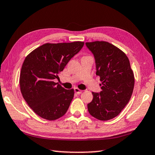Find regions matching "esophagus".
<instances>
[{
  "mask_svg": "<svg viewBox=\"0 0 155 155\" xmlns=\"http://www.w3.org/2000/svg\"><path fill=\"white\" fill-rule=\"evenodd\" d=\"M74 92H75L76 93H77V94H81L83 91L78 89V87H74Z\"/></svg>",
  "mask_w": 155,
  "mask_h": 155,
  "instance_id": "34e87169",
  "label": "esophagus"
}]
</instances>
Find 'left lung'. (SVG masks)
<instances>
[{"label": "left lung", "instance_id": "obj_1", "mask_svg": "<svg viewBox=\"0 0 155 155\" xmlns=\"http://www.w3.org/2000/svg\"><path fill=\"white\" fill-rule=\"evenodd\" d=\"M94 56L97 72L102 91L92 92L87 104L90 114L101 121L119 115L129 102L133 92L134 77L127 56L117 47L106 41L85 43Z\"/></svg>", "mask_w": 155, "mask_h": 155}]
</instances>
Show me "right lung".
Returning <instances> with one entry per match:
<instances>
[{
  "label": "right lung",
  "mask_w": 155,
  "mask_h": 155,
  "mask_svg": "<svg viewBox=\"0 0 155 155\" xmlns=\"http://www.w3.org/2000/svg\"><path fill=\"white\" fill-rule=\"evenodd\" d=\"M84 43H45L25 58L19 84L23 97L38 116L49 121L63 117L74 97V89L65 90L58 83V74Z\"/></svg>",
  "instance_id": "obj_1"
}]
</instances>
